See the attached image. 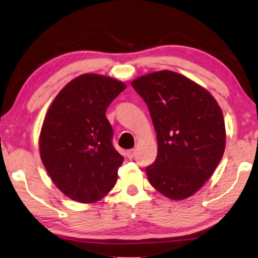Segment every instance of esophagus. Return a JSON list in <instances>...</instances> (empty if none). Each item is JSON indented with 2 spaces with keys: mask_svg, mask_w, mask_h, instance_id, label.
<instances>
[{
  "mask_svg": "<svg viewBox=\"0 0 258 258\" xmlns=\"http://www.w3.org/2000/svg\"><path fill=\"white\" fill-rule=\"evenodd\" d=\"M136 153H137L136 149H130V150L126 151V155H127V157L130 159H132L134 156H136Z\"/></svg>",
  "mask_w": 258,
  "mask_h": 258,
  "instance_id": "1",
  "label": "esophagus"
}]
</instances>
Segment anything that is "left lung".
Wrapping results in <instances>:
<instances>
[{
    "mask_svg": "<svg viewBox=\"0 0 258 258\" xmlns=\"http://www.w3.org/2000/svg\"><path fill=\"white\" fill-rule=\"evenodd\" d=\"M131 84L148 105L157 133L156 161L146 167L151 186L171 200L189 198L224 155L222 109L207 89L173 71L148 73Z\"/></svg>",
    "mask_w": 258,
    "mask_h": 258,
    "instance_id": "left-lung-1",
    "label": "left lung"
}]
</instances>
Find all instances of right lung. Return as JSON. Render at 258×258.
<instances>
[{"label": "right lung", "mask_w": 258, "mask_h": 258, "mask_svg": "<svg viewBox=\"0 0 258 258\" xmlns=\"http://www.w3.org/2000/svg\"><path fill=\"white\" fill-rule=\"evenodd\" d=\"M125 88L113 78L86 73L65 86L48 109L40 156L57 188L73 201H100L116 185L124 157L113 148L105 111Z\"/></svg>", "instance_id": "right-lung-1"}]
</instances>
